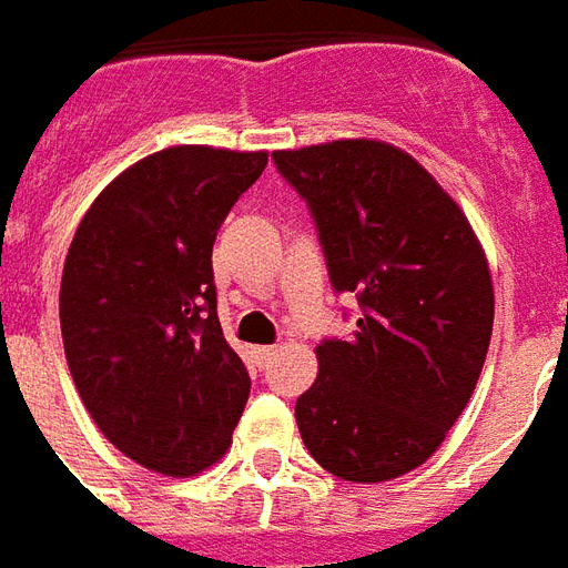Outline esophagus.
Instances as JSON below:
<instances>
[{
  "mask_svg": "<svg viewBox=\"0 0 568 568\" xmlns=\"http://www.w3.org/2000/svg\"><path fill=\"white\" fill-rule=\"evenodd\" d=\"M278 354V345H266V347H256V357L263 359V363H268V359Z\"/></svg>",
  "mask_w": 568,
  "mask_h": 568,
  "instance_id": "1",
  "label": "esophagus"
}]
</instances>
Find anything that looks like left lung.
Returning a JSON list of instances; mask_svg holds the SVG:
<instances>
[{
	"label": "left lung",
	"mask_w": 568,
	"mask_h": 568,
	"mask_svg": "<svg viewBox=\"0 0 568 568\" xmlns=\"http://www.w3.org/2000/svg\"><path fill=\"white\" fill-rule=\"evenodd\" d=\"M272 160L317 223L335 293L359 302L351 342L317 345L296 399L302 442L342 481L417 469L457 424L494 333V281L466 214L415 156L342 139Z\"/></svg>",
	"instance_id": "8db88e82"
}]
</instances>
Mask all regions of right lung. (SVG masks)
I'll list each match as a JSON object with an SVG mask.
<instances>
[{
    "mask_svg": "<svg viewBox=\"0 0 568 568\" xmlns=\"http://www.w3.org/2000/svg\"><path fill=\"white\" fill-rule=\"evenodd\" d=\"M266 151L178 144L120 172L78 223L60 329L81 403L144 469L187 478L233 442L251 378L223 338L211 247Z\"/></svg>",
    "mask_w": 568,
    "mask_h": 568,
    "instance_id": "right-lung-1",
    "label": "right lung"
}]
</instances>
